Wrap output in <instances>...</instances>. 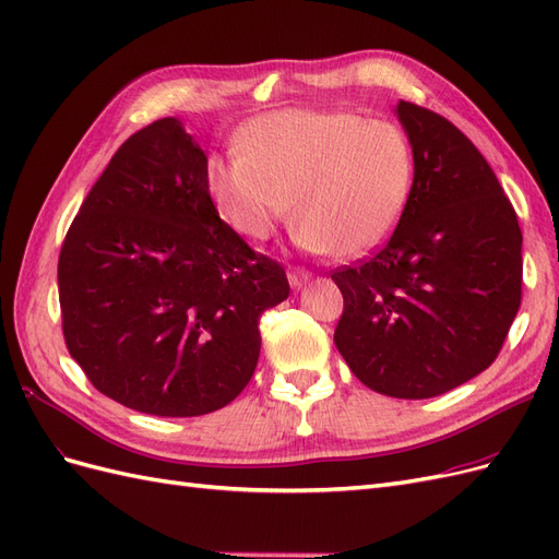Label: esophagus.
Wrapping results in <instances>:
<instances>
[{"label":"esophagus","instance_id":"34e87169","mask_svg":"<svg viewBox=\"0 0 559 559\" xmlns=\"http://www.w3.org/2000/svg\"><path fill=\"white\" fill-rule=\"evenodd\" d=\"M310 277H312V273H310V270H306V267H298L296 265V267L289 270V282H292L294 289H300V286L306 284Z\"/></svg>","mask_w":559,"mask_h":559}]
</instances>
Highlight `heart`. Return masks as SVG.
I'll list each match as a JSON object with an SVG mask.
<instances>
[{
	"label": "heart",
	"instance_id": "1",
	"mask_svg": "<svg viewBox=\"0 0 559 559\" xmlns=\"http://www.w3.org/2000/svg\"><path fill=\"white\" fill-rule=\"evenodd\" d=\"M205 181L218 214L245 238H270L294 205L302 249L354 259L399 226L415 186V146L386 118L282 109L253 118L238 151L212 156Z\"/></svg>",
	"mask_w": 559,
	"mask_h": 559
}]
</instances>
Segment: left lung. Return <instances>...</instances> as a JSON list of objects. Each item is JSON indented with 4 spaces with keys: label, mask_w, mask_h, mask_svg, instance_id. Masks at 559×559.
<instances>
[{
    "label": "left lung",
    "mask_w": 559,
    "mask_h": 559,
    "mask_svg": "<svg viewBox=\"0 0 559 559\" xmlns=\"http://www.w3.org/2000/svg\"><path fill=\"white\" fill-rule=\"evenodd\" d=\"M396 114L415 186L392 238L331 280L345 308L333 341L368 389L431 399L492 366L522 300V230L492 167L448 118Z\"/></svg>",
    "instance_id": "1"
}]
</instances>
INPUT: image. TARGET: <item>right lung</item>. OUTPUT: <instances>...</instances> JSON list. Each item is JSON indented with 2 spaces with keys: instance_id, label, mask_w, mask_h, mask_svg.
<instances>
[{
  "instance_id": "right-lung-1",
  "label": "right lung",
  "mask_w": 559,
  "mask_h": 559,
  "mask_svg": "<svg viewBox=\"0 0 559 559\" xmlns=\"http://www.w3.org/2000/svg\"><path fill=\"white\" fill-rule=\"evenodd\" d=\"M205 167L177 118L134 132L60 249L67 349L97 392L146 415L228 405L257 370L261 314L289 296L282 263L222 222Z\"/></svg>"
}]
</instances>
